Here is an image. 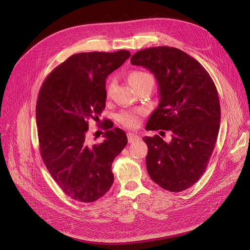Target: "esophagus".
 I'll use <instances>...</instances> for the list:
<instances>
[{
    "label": "esophagus",
    "instance_id": "obj_1",
    "mask_svg": "<svg viewBox=\"0 0 250 250\" xmlns=\"http://www.w3.org/2000/svg\"><path fill=\"white\" fill-rule=\"evenodd\" d=\"M127 140H128V143H135V142H138L141 140V138L135 134H132V132H128L127 134Z\"/></svg>",
    "mask_w": 250,
    "mask_h": 250
}]
</instances>
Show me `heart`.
Segmentation results:
<instances>
[{"label": "heart", "mask_w": 250, "mask_h": 250, "mask_svg": "<svg viewBox=\"0 0 250 250\" xmlns=\"http://www.w3.org/2000/svg\"><path fill=\"white\" fill-rule=\"evenodd\" d=\"M128 81L130 84L134 86L136 89L144 84V83L147 81L154 82L153 76L142 70H135L129 73L128 75ZM114 85V81L112 79H109L106 84V95L110 96L112 88ZM144 114L143 111H123L119 114V122L125 127L128 128H136L141 124V116Z\"/></svg>", "instance_id": "1"}]
</instances>
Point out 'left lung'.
<instances>
[{
  "mask_svg": "<svg viewBox=\"0 0 250 250\" xmlns=\"http://www.w3.org/2000/svg\"><path fill=\"white\" fill-rule=\"evenodd\" d=\"M130 62L148 69L159 83L160 104L146 129L172 132L170 143L158 135L143 138L147 173L165 190H186L205 172L217 140L221 119L217 89L200 63L174 47L143 49Z\"/></svg>",
  "mask_w": 250,
  "mask_h": 250,
  "instance_id": "1",
  "label": "left lung"
}]
</instances>
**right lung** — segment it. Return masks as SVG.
<instances>
[{"label": "right lung", "mask_w": 250, "mask_h": 250, "mask_svg": "<svg viewBox=\"0 0 250 250\" xmlns=\"http://www.w3.org/2000/svg\"><path fill=\"white\" fill-rule=\"evenodd\" d=\"M129 51L83 52L50 73L40 88L36 124L40 154L62 191L82 203L93 202L111 187V164L127 144L125 132L105 124L104 142L91 144L88 121L105 107V79Z\"/></svg>", "instance_id": "1"}]
</instances>
